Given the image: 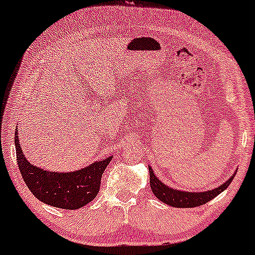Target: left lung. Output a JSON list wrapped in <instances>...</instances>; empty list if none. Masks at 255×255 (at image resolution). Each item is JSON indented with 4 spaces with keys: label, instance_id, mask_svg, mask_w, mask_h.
I'll return each mask as SVG.
<instances>
[{
    "label": "left lung",
    "instance_id": "obj_1",
    "mask_svg": "<svg viewBox=\"0 0 255 255\" xmlns=\"http://www.w3.org/2000/svg\"><path fill=\"white\" fill-rule=\"evenodd\" d=\"M148 170L149 185H151L153 194H154V196H157V198L160 199L162 203L176 208H194L208 203L211 199L215 198L217 195H220L221 192L225 191L229 186V184L232 183L233 178L235 177V173L232 174V177L227 182L213 190H208V191L203 192H188L171 189L170 186H166L164 183H161L158 179V177H155L151 166H148Z\"/></svg>",
    "mask_w": 255,
    "mask_h": 255
}]
</instances>
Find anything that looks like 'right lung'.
<instances>
[{
  "label": "right lung",
  "mask_w": 255,
  "mask_h": 255,
  "mask_svg": "<svg viewBox=\"0 0 255 255\" xmlns=\"http://www.w3.org/2000/svg\"><path fill=\"white\" fill-rule=\"evenodd\" d=\"M15 148L21 176L30 192L45 204L67 210L79 209L96 197L101 178L112 160V157L102 159L73 172H52L27 160L20 147L17 131H15Z\"/></svg>",
  "instance_id": "1"
}]
</instances>
